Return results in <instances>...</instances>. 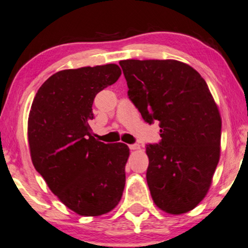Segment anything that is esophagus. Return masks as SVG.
<instances>
[{
    "label": "esophagus",
    "instance_id": "esophagus-1",
    "mask_svg": "<svg viewBox=\"0 0 248 248\" xmlns=\"http://www.w3.org/2000/svg\"><path fill=\"white\" fill-rule=\"evenodd\" d=\"M128 148H130L131 150H139L140 149V144H138V143L130 144V146H128Z\"/></svg>",
    "mask_w": 248,
    "mask_h": 248
}]
</instances>
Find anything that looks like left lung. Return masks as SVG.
Segmentation results:
<instances>
[{
    "instance_id": "obj_1",
    "label": "left lung",
    "mask_w": 248,
    "mask_h": 248,
    "mask_svg": "<svg viewBox=\"0 0 248 248\" xmlns=\"http://www.w3.org/2000/svg\"><path fill=\"white\" fill-rule=\"evenodd\" d=\"M127 95L148 124L159 123L158 143L147 144V183L170 214L191 211L210 188L220 159L221 116L197 70L178 60H122Z\"/></svg>"
}]
</instances>
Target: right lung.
Returning <instances> with one entry per match:
<instances>
[{
    "instance_id": "right-lung-1",
    "label": "right lung",
    "mask_w": 248,
    "mask_h": 248,
    "mask_svg": "<svg viewBox=\"0 0 248 248\" xmlns=\"http://www.w3.org/2000/svg\"><path fill=\"white\" fill-rule=\"evenodd\" d=\"M115 63L66 69L53 74L35 95L28 117L31 162L51 191L84 217L110 212L125 187V143L94 139L95 95L120 78Z\"/></svg>"
}]
</instances>
